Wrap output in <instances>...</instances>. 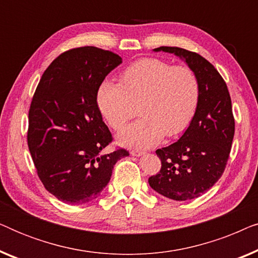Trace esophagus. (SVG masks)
Returning a JSON list of instances; mask_svg holds the SVG:
<instances>
[{"label": "esophagus", "instance_id": "obj_1", "mask_svg": "<svg viewBox=\"0 0 258 258\" xmlns=\"http://www.w3.org/2000/svg\"><path fill=\"white\" fill-rule=\"evenodd\" d=\"M130 154H132L133 156L140 157V156H142V155H144L146 153H144V151H141V150H132V151H130Z\"/></svg>", "mask_w": 258, "mask_h": 258}]
</instances>
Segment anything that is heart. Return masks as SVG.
I'll return each mask as SVG.
<instances>
[{"label":"heart","mask_w":258,"mask_h":258,"mask_svg":"<svg viewBox=\"0 0 258 258\" xmlns=\"http://www.w3.org/2000/svg\"><path fill=\"white\" fill-rule=\"evenodd\" d=\"M200 100V84L188 67L160 58H142L123 70L119 83L105 80L96 90L98 110L108 124L121 130L139 103V121L117 136L122 146L146 149L164 135L177 136L188 128Z\"/></svg>","instance_id":"b5f03b06"}]
</instances>
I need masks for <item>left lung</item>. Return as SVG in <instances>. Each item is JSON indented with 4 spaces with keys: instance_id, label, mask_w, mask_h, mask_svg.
<instances>
[{
    "instance_id": "1",
    "label": "left lung",
    "mask_w": 258,
    "mask_h": 258,
    "mask_svg": "<svg viewBox=\"0 0 258 258\" xmlns=\"http://www.w3.org/2000/svg\"><path fill=\"white\" fill-rule=\"evenodd\" d=\"M154 51L170 52L188 64L199 80L200 100L181 139L156 150L162 167L148 182L170 200H192L208 191L224 172L235 134L231 98L220 73L201 55L177 47Z\"/></svg>"
}]
</instances>
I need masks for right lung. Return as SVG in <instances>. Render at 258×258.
<instances>
[{"label": "right lung", "instance_id": "right-lung-1", "mask_svg": "<svg viewBox=\"0 0 258 258\" xmlns=\"http://www.w3.org/2000/svg\"><path fill=\"white\" fill-rule=\"evenodd\" d=\"M122 63L96 47L63 52L42 75L29 109L28 147L38 177L56 199L83 204L97 199L125 149L102 155L112 141L96 103V90Z\"/></svg>", "mask_w": 258, "mask_h": 258}]
</instances>
